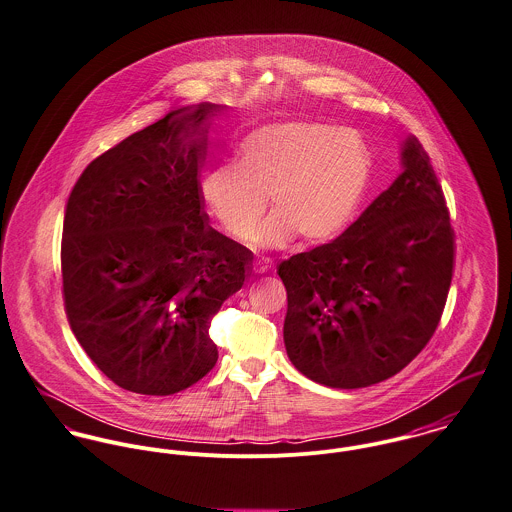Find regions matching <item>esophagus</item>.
Masks as SVG:
<instances>
[{"instance_id":"34e87169","label":"esophagus","mask_w":512,"mask_h":512,"mask_svg":"<svg viewBox=\"0 0 512 512\" xmlns=\"http://www.w3.org/2000/svg\"><path fill=\"white\" fill-rule=\"evenodd\" d=\"M268 270H270V264H268L266 260H262V262L258 260V262L254 264V272H256V274H266Z\"/></svg>"}]
</instances>
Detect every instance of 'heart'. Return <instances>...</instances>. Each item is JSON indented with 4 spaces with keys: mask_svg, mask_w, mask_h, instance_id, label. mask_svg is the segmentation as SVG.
I'll use <instances>...</instances> for the list:
<instances>
[{
    "mask_svg": "<svg viewBox=\"0 0 512 512\" xmlns=\"http://www.w3.org/2000/svg\"><path fill=\"white\" fill-rule=\"evenodd\" d=\"M370 146L354 131L291 121L262 127L238 146L236 164H217L201 178V197L233 238H246L271 197L273 215L250 240L279 248L293 238L319 246L356 217L370 184Z\"/></svg>",
    "mask_w": 512,
    "mask_h": 512,
    "instance_id": "b5f03b06",
    "label": "heart"
}]
</instances>
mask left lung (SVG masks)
<instances>
[{
    "instance_id": "8db88e82",
    "label": "left lung",
    "mask_w": 512,
    "mask_h": 512,
    "mask_svg": "<svg viewBox=\"0 0 512 512\" xmlns=\"http://www.w3.org/2000/svg\"><path fill=\"white\" fill-rule=\"evenodd\" d=\"M403 172L338 238L283 260V342L309 379L358 389L411 364L440 323L454 229L430 158L403 142Z\"/></svg>"
}]
</instances>
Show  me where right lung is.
Instances as JSON below:
<instances>
[{"mask_svg": "<svg viewBox=\"0 0 512 512\" xmlns=\"http://www.w3.org/2000/svg\"><path fill=\"white\" fill-rule=\"evenodd\" d=\"M199 103L97 156L72 189L62 229L70 328L119 387L172 395L213 370V315L248 278L252 252L203 211Z\"/></svg>", "mask_w": 512, "mask_h": 512, "instance_id": "obj_1", "label": "right lung"}]
</instances>
